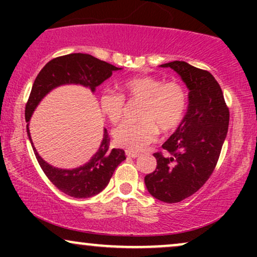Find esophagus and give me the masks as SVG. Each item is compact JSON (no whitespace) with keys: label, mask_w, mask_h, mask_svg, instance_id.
<instances>
[{"label":"esophagus","mask_w":257,"mask_h":257,"mask_svg":"<svg viewBox=\"0 0 257 257\" xmlns=\"http://www.w3.org/2000/svg\"><path fill=\"white\" fill-rule=\"evenodd\" d=\"M125 155L128 156V157H132V158H138L139 156H140V155H139V153H137V152H131V151H126Z\"/></svg>","instance_id":"obj_1"}]
</instances>
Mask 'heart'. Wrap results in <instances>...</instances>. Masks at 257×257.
Here are the masks:
<instances>
[{
	"mask_svg": "<svg viewBox=\"0 0 257 257\" xmlns=\"http://www.w3.org/2000/svg\"><path fill=\"white\" fill-rule=\"evenodd\" d=\"M120 90L128 100L143 101L139 108L140 122L122 123L112 132L114 144L126 151H144L157 140L159 129L163 133L172 132L184 119L188 96L184 85L178 81L164 82L152 76H140L125 79L120 84ZM123 96L110 89L100 94V110L111 123L122 119Z\"/></svg>",
	"mask_w": 257,
	"mask_h": 257,
	"instance_id": "1",
	"label": "heart"
}]
</instances>
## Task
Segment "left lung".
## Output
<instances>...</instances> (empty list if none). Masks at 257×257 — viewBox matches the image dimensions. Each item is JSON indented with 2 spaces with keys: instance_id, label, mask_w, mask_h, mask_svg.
Wrapping results in <instances>:
<instances>
[{
  "instance_id": "8db88e82",
  "label": "left lung",
  "mask_w": 257,
  "mask_h": 257,
  "mask_svg": "<svg viewBox=\"0 0 257 257\" xmlns=\"http://www.w3.org/2000/svg\"><path fill=\"white\" fill-rule=\"evenodd\" d=\"M170 67L188 89V107L178 129L155 153L157 168L145 176L147 191L164 203H178L192 196L213 174L228 131L229 112L220 84L210 72L185 61Z\"/></svg>"
}]
</instances>
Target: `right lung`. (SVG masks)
<instances>
[{"label": "right lung", "instance_id": "obj_1", "mask_svg": "<svg viewBox=\"0 0 257 257\" xmlns=\"http://www.w3.org/2000/svg\"><path fill=\"white\" fill-rule=\"evenodd\" d=\"M117 70L122 69L83 53H72L53 59L44 65L35 79L25 107L26 122L30 120L41 100L54 88L65 84H79L95 91L96 87L110 78L112 72ZM26 131L35 156L47 178L61 192L73 198H89L101 192L110 182L114 169L125 159L123 150L110 149V137L104 128V137L99 150L87 163L73 169H60L41 158L32 144L29 124L26 125Z\"/></svg>", "mask_w": 257, "mask_h": 257}]
</instances>
